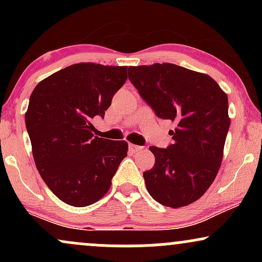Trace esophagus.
I'll use <instances>...</instances> for the list:
<instances>
[{
  "label": "esophagus",
  "mask_w": 262,
  "mask_h": 262,
  "mask_svg": "<svg viewBox=\"0 0 262 262\" xmlns=\"http://www.w3.org/2000/svg\"><path fill=\"white\" fill-rule=\"evenodd\" d=\"M128 148H129V151L133 152V154H135V152H138V151H140V150L143 149V148H141V146L135 145V144H132V143H129Z\"/></svg>",
  "instance_id": "esophagus-1"
}]
</instances>
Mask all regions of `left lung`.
<instances>
[{
  "instance_id": "left-lung-1",
  "label": "left lung",
  "mask_w": 262,
  "mask_h": 262,
  "mask_svg": "<svg viewBox=\"0 0 262 262\" xmlns=\"http://www.w3.org/2000/svg\"><path fill=\"white\" fill-rule=\"evenodd\" d=\"M128 76L155 114L175 123L172 144L150 146L151 170L143 173L156 202L171 208L193 203L217 176L229 130L228 96L208 75L182 66H129Z\"/></svg>"
}]
</instances>
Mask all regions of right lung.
Wrapping results in <instances>:
<instances>
[{"instance_id": "right-lung-1", "label": "right lung", "mask_w": 262, "mask_h": 262, "mask_svg": "<svg viewBox=\"0 0 262 262\" xmlns=\"http://www.w3.org/2000/svg\"><path fill=\"white\" fill-rule=\"evenodd\" d=\"M127 66L80 62L38 83L29 98L26 127L35 166L59 200L86 207L107 193L128 143L93 137L91 119L104 117L127 81Z\"/></svg>"}]
</instances>
